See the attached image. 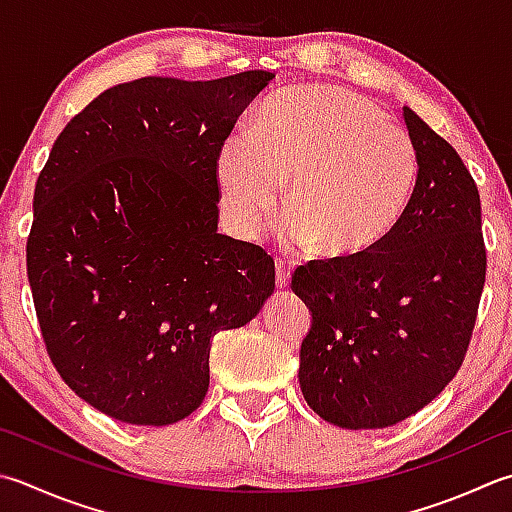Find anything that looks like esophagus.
I'll return each mask as SVG.
<instances>
[{
	"instance_id": "1",
	"label": "esophagus",
	"mask_w": 512,
	"mask_h": 512,
	"mask_svg": "<svg viewBox=\"0 0 512 512\" xmlns=\"http://www.w3.org/2000/svg\"><path fill=\"white\" fill-rule=\"evenodd\" d=\"M290 284V266L284 259H277L275 262V286L277 288H288Z\"/></svg>"
}]
</instances>
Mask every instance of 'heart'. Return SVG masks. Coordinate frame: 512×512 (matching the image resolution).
Returning a JSON list of instances; mask_svg holds the SVG:
<instances>
[{
	"mask_svg": "<svg viewBox=\"0 0 512 512\" xmlns=\"http://www.w3.org/2000/svg\"><path fill=\"white\" fill-rule=\"evenodd\" d=\"M419 157L413 137L348 88L286 90L259 108L248 135L217 150L219 199L235 233L255 239L279 202L290 248L346 259L393 233L413 199Z\"/></svg>",
	"mask_w": 512,
	"mask_h": 512,
	"instance_id": "1",
	"label": "heart"
}]
</instances>
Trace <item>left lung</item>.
Instances as JSON below:
<instances>
[{"mask_svg": "<svg viewBox=\"0 0 512 512\" xmlns=\"http://www.w3.org/2000/svg\"><path fill=\"white\" fill-rule=\"evenodd\" d=\"M419 175L382 244L299 266L293 293L313 324L299 388L328 424L388 428L442 393L464 362L486 279L482 204L462 157L404 106Z\"/></svg>", "mask_w": 512, "mask_h": 512, "instance_id": "obj_1", "label": "left lung"}]
</instances>
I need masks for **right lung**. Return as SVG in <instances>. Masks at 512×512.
<instances>
[{
  "instance_id": "1",
  "label": "right lung",
  "mask_w": 512,
  "mask_h": 512,
  "mask_svg": "<svg viewBox=\"0 0 512 512\" xmlns=\"http://www.w3.org/2000/svg\"><path fill=\"white\" fill-rule=\"evenodd\" d=\"M142 77L95 97L35 186L28 282L57 373L104 415L168 426L199 408L210 344L275 290L262 248L217 230V150L273 82Z\"/></svg>"
}]
</instances>
